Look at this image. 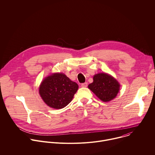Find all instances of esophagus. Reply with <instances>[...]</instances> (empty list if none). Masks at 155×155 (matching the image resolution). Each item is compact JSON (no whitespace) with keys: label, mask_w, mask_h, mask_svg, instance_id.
Wrapping results in <instances>:
<instances>
[{"label":"esophagus","mask_w":155,"mask_h":155,"mask_svg":"<svg viewBox=\"0 0 155 155\" xmlns=\"http://www.w3.org/2000/svg\"><path fill=\"white\" fill-rule=\"evenodd\" d=\"M81 86L83 87H86L87 86V82H85V83H82V84H81Z\"/></svg>","instance_id":"34e87169"}]
</instances>
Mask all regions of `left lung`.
<instances>
[{"label":"left lung","instance_id":"obj_1","mask_svg":"<svg viewBox=\"0 0 155 155\" xmlns=\"http://www.w3.org/2000/svg\"><path fill=\"white\" fill-rule=\"evenodd\" d=\"M88 88L96 96L104 101H110L117 95L120 84L111 75L106 73L94 75L93 82L88 85Z\"/></svg>","mask_w":155,"mask_h":155}]
</instances>
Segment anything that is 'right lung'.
I'll return each instance as SVG.
<instances>
[{
	"instance_id": "1",
	"label": "right lung",
	"mask_w": 155,
	"mask_h": 155,
	"mask_svg": "<svg viewBox=\"0 0 155 155\" xmlns=\"http://www.w3.org/2000/svg\"><path fill=\"white\" fill-rule=\"evenodd\" d=\"M78 89V84L63 73H54L41 82L39 93L50 107L61 109L72 101Z\"/></svg>"
}]
</instances>
